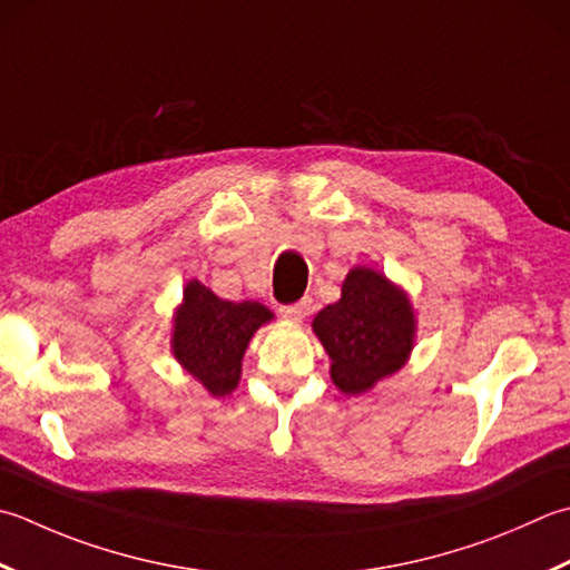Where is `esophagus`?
Listing matches in <instances>:
<instances>
[{
  "instance_id": "1",
  "label": "esophagus",
  "mask_w": 570,
  "mask_h": 570,
  "mask_svg": "<svg viewBox=\"0 0 570 570\" xmlns=\"http://www.w3.org/2000/svg\"><path fill=\"white\" fill-rule=\"evenodd\" d=\"M278 311H282L284 318L298 323V321H304V318L311 314V298H301V301H296V304L282 306Z\"/></svg>"
}]
</instances>
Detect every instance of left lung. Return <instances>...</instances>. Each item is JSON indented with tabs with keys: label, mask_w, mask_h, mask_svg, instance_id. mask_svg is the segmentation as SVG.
Wrapping results in <instances>:
<instances>
[{
	"label": "left lung",
	"mask_w": 570,
	"mask_h": 570,
	"mask_svg": "<svg viewBox=\"0 0 570 570\" xmlns=\"http://www.w3.org/2000/svg\"><path fill=\"white\" fill-rule=\"evenodd\" d=\"M415 331L407 294L367 266L351 269L341 298L314 318V333L331 358V381L345 395H361L400 371Z\"/></svg>",
	"instance_id": "left-lung-1"
}]
</instances>
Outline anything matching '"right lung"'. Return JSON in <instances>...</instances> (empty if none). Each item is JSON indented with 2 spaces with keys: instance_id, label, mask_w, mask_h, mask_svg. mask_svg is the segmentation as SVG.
<instances>
[{
  "instance_id": "add662e5",
  "label": "right lung",
  "mask_w": 570,
  "mask_h": 570,
  "mask_svg": "<svg viewBox=\"0 0 570 570\" xmlns=\"http://www.w3.org/2000/svg\"><path fill=\"white\" fill-rule=\"evenodd\" d=\"M272 318V311L256 301L234 304L193 278L173 318V353L212 395H229L239 383L242 358L252 336Z\"/></svg>"
}]
</instances>
